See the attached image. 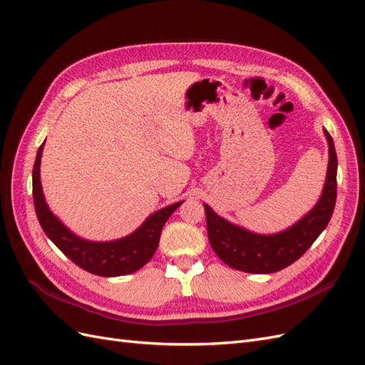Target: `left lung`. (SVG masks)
I'll return each mask as SVG.
<instances>
[{
    "label": "left lung",
    "mask_w": 365,
    "mask_h": 365,
    "mask_svg": "<svg viewBox=\"0 0 365 365\" xmlns=\"http://www.w3.org/2000/svg\"><path fill=\"white\" fill-rule=\"evenodd\" d=\"M329 145V164L322 196L315 207L294 225L279 233L259 235L231 224L204 204L207 235L217 257L228 267L251 274H271L300 259L332 217L336 201V152L334 140L324 129Z\"/></svg>",
    "instance_id": "8db88e82"
}]
</instances>
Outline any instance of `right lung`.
Instances as JSON below:
<instances>
[{
  "label": "right lung",
  "instance_id": "obj_1",
  "mask_svg": "<svg viewBox=\"0 0 365 365\" xmlns=\"http://www.w3.org/2000/svg\"><path fill=\"white\" fill-rule=\"evenodd\" d=\"M43 145L46 141L39 146L35 165H33V201H35V212L43 233L77 267L91 274L102 275V277H118V275L135 272L145 267L157 251L164 224L182 201L152 213L135 231L125 237L109 242L86 240L65 227L46 202L41 184Z\"/></svg>",
  "mask_w": 365,
  "mask_h": 365
}]
</instances>
